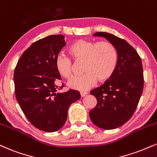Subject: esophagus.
<instances>
[{
  "mask_svg": "<svg viewBox=\"0 0 157 157\" xmlns=\"http://www.w3.org/2000/svg\"><path fill=\"white\" fill-rule=\"evenodd\" d=\"M87 94H88V92L87 91H80V96L82 97H85V96H86Z\"/></svg>",
  "mask_w": 157,
  "mask_h": 157,
  "instance_id": "obj_1",
  "label": "esophagus"
}]
</instances>
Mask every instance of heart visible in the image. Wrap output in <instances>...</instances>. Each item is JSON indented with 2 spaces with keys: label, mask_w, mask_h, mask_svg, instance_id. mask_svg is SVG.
I'll return each mask as SVG.
<instances>
[{
  "label": "heart",
  "mask_w": 157,
  "mask_h": 157,
  "mask_svg": "<svg viewBox=\"0 0 157 157\" xmlns=\"http://www.w3.org/2000/svg\"><path fill=\"white\" fill-rule=\"evenodd\" d=\"M67 51L75 63L83 61L82 71L85 73L73 78L68 83L72 89H89L98 80L101 82L109 80L116 71L118 60V51L110 41L78 39L74 41ZM71 59L58 56L56 60L58 72L67 80L71 79L75 73V64Z\"/></svg>",
  "instance_id": "1"
}]
</instances>
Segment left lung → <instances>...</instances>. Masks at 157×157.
Instances as JSON below:
<instances>
[{
  "label": "left lung",
  "mask_w": 157,
  "mask_h": 157,
  "mask_svg": "<svg viewBox=\"0 0 157 157\" xmlns=\"http://www.w3.org/2000/svg\"><path fill=\"white\" fill-rule=\"evenodd\" d=\"M94 36L105 37L113 43L118 51V60L112 77L90 91L97 104L90 111V118L101 129H116L132 116L142 95V61L137 51L124 39L106 32H97Z\"/></svg>",
  "instance_id": "1"
}]
</instances>
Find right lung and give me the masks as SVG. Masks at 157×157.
Returning a JSON list of instances; mask_svg holds the SVG:
<instances>
[{"label": "right lung", "instance_id": "add662e5", "mask_svg": "<svg viewBox=\"0 0 157 157\" xmlns=\"http://www.w3.org/2000/svg\"><path fill=\"white\" fill-rule=\"evenodd\" d=\"M63 35H50L33 43L19 59L14 73L16 99L28 120L37 129L53 132L67 119L70 105L80 98V92L69 89L56 93L64 86L56 60L66 45Z\"/></svg>", "mask_w": 157, "mask_h": 157}]
</instances>
